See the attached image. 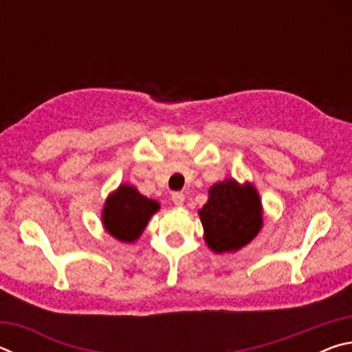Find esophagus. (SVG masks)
<instances>
[{
    "label": "esophagus",
    "instance_id": "esophagus-1",
    "mask_svg": "<svg viewBox=\"0 0 352 352\" xmlns=\"http://www.w3.org/2000/svg\"><path fill=\"white\" fill-rule=\"evenodd\" d=\"M172 201L175 206H182L184 204V194L183 192H174L172 194Z\"/></svg>",
    "mask_w": 352,
    "mask_h": 352
}]
</instances>
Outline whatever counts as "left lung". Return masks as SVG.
Listing matches in <instances>:
<instances>
[{"label": "left lung", "mask_w": 352, "mask_h": 352, "mask_svg": "<svg viewBox=\"0 0 352 352\" xmlns=\"http://www.w3.org/2000/svg\"><path fill=\"white\" fill-rule=\"evenodd\" d=\"M199 211L205 242L214 253L237 252L262 228V205L253 184L225 180L212 184Z\"/></svg>", "instance_id": "1"}]
</instances>
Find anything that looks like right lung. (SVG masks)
<instances>
[{
	"instance_id": "right-lung-1",
	"label": "right lung",
	"mask_w": 352,
	"mask_h": 352,
	"mask_svg": "<svg viewBox=\"0 0 352 352\" xmlns=\"http://www.w3.org/2000/svg\"><path fill=\"white\" fill-rule=\"evenodd\" d=\"M158 210V201L144 197L130 184H121L105 200L102 225L115 239L130 243L138 239Z\"/></svg>"
}]
</instances>
